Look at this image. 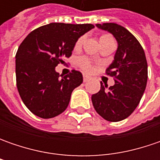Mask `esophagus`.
I'll return each mask as SVG.
<instances>
[{
    "mask_svg": "<svg viewBox=\"0 0 160 160\" xmlns=\"http://www.w3.org/2000/svg\"><path fill=\"white\" fill-rule=\"evenodd\" d=\"M91 79V77L89 76H87V75H83V82H87L88 80Z\"/></svg>",
    "mask_w": 160,
    "mask_h": 160,
    "instance_id": "34e87169",
    "label": "esophagus"
}]
</instances>
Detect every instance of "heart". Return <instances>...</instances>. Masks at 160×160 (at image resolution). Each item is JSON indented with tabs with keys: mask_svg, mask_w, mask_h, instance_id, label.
Listing matches in <instances>:
<instances>
[{
	"mask_svg": "<svg viewBox=\"0 0 160 160\" xmlns=\"http://www.w3.org/2000/svg\"><path fill=\"white\" fill-rule=\"evenodd\" d=\"M108 37H110V36H108V35H103L101 39H103V38H108ZM85 40V36H82L80 37L78 40H77V43H76V48H80L82 46V44L83 43V42ZM79 65L82 67V68H83L84 70L86 71H92V63L90 61L89 59L87 58H80L79 60Z\"/></svg>",
	"mask_w": 160,
	"mask_h": 160,
	"instance_id": "1",
	"label": "heart"
}]
</instances>
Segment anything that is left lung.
<instances>
[{"mask_svg":"<svg viewBox=\"0 0 160 160\" xmlns=\"http://www.w3.org/2000/svg\"><path fill=\"white\" fill-rule=\"evenodd\" d=\"M96 27L113 34L118 49L107 68L108 75L116 78L115 84L108 88L101 82V90L92 95V102L104 119L118 122L128 118L142 97L148 79L147 60L142 45L126 28L115 23Z\"/></svg>","mask_w":160,"mask_h":160,"instance_id":"8db88e82","label":"left lung"}]
</instances>
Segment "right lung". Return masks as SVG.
<instances>
[{
  "mask_svg": "<svg viewBox=\"0 0 160 160\" xmlns=\"http://www.w3.org/2000/svg\"><path fill=\"white\" fill-rule=\"evenodd\" d=\"M94 28L92 24L51 23L32 31L16 54L17 87L24 104L35 116L52 118L68 106L83 75L73 70L59 75L55 68L70 57L77 40Z\"/></svg>",
  "mask_w": 160,
  "mask_h": 160,
  "instance_id": "add662e5",
  "label": "right lung"
}]
</instances>
